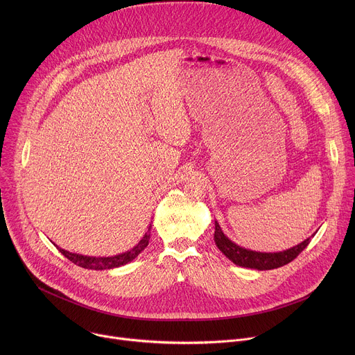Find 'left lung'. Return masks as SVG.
<instances>
[{"instance_id":"left-lung-1","label":"left lung","mask_w":355,"mask_h":355,"mask_svg":"<svg viewBox=\"0 0 355 355\" xmlns=\"http://www.w3.org/2000/svg\"><path fill=\"white\" fill-rule=\"evenodd\" d=\"M215 243L218 248L223 252V254L233 261L239 267L244 268H252V270H259V271H266V270H274L278 267H282L288 263H291L293 259L302 250H305L308 244L311 243V237L306 240H303L302 243L284 250V251H277V252H264V251H256V250H250L244 248L234 241H232L220 229L219 223L215 220V234H214Z\"/></svg>"}]
</instances>
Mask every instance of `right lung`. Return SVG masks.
Listing matches in <instances>:
<instances>
[{"mask_svg": "<svg viewBox=\"0 0 355 355\" xmlns=\"http://www.w3.org/2000/svg\"><path fill=\"white\" fill-rule=\"evenodd\" d=\"M150 229L151 225L148 226L147 232L144 233V236L141 237V240L130 250L122 252V254H116V256H111V257H89V256H83V254H77V252H70L67 250L60 248L59 245H56L59 248V251L64 257H67L71 263H74L78 267L87 268V270H112L121 266H125L130 261H133L140 252L147 247L148 240H150Z\"/></svg>", "mask_w": 355, "mask_h": 355, "instance_id": "obj_1", "label": "right lung"}]
</instances>
